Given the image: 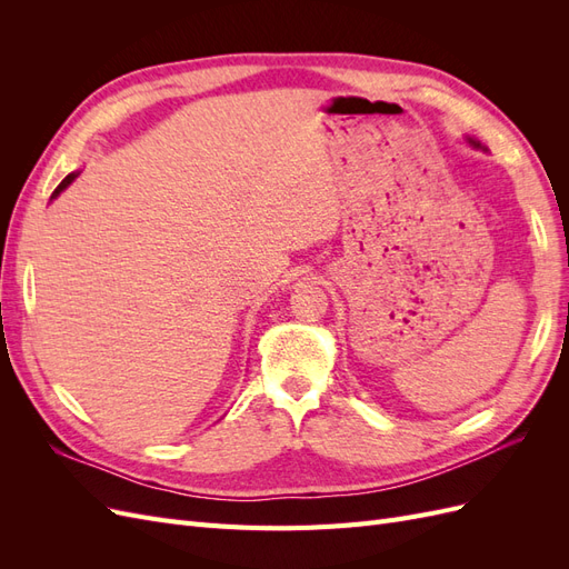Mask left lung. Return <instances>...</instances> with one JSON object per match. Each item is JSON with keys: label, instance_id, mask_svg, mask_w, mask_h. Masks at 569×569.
<instances>
[{"label": "left lung", "instance_id": "1", "mask_svg": "<svg viewBox=\"0 0 569 569\" xmlns=\"http://www.w3.org/2000/svg\"><path fill=\"white\" fill-rule=\"evenodd\" d=\"M470 142H472V144H475V147H479V142H475V140H470Z\"/></svg>", "mask_w": 569, "mask_h": 569}]
</instances>
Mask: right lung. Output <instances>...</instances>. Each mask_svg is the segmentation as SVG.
<instances>
[{
	"label": "right lung",
	"instance_id": "1",
	"mask_svg": "<svg viewBox=\"0 0 569 569\" xmlns=\"http://www.w3.org/2000/svg\"><path fill=\"white\" fill-rule=\"evenodd\" d=\"M76 176H78V173H71V176H66V178H63V180H61V184H59V187H57V189H54V194H51V197H57V194H59V192H61V189H66V187H68V184H71V182H73V180H76Z\"/></svg>",
	"mask_w": 569,
	"mask_h": 569
}]
</instances>
